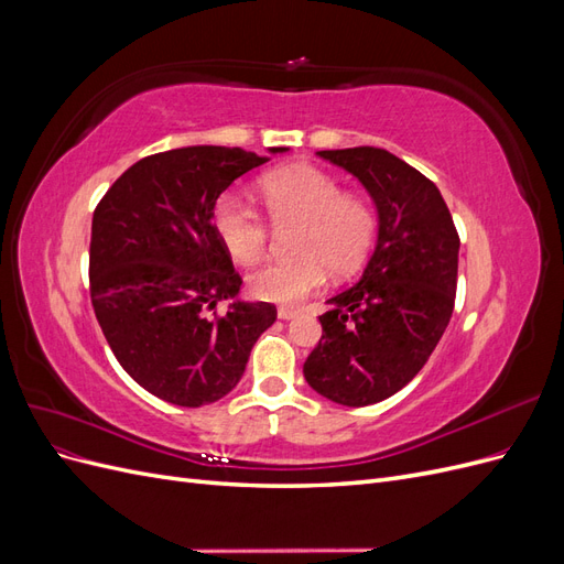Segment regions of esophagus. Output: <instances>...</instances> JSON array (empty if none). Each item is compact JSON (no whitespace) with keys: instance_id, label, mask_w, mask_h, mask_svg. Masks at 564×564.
<instances>
[{"instance_id":"34e87169","label":"esophagus","mask_w":564,"mask_h":564,"mask_svg":"<svg viewBox=\"0 0 564 564\" xmlns=\"http://www.w3.org/2000/svg\"><path fill=\"white\" fill-rule=\"evenodd\" d=\"M299 315L296 308H286V305H282V308H278V317L280 319H294Z\"/></svg>"}]
</instances>
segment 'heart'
<instances>
[{
	"instance_id": "b5f03b06",
	"label": "heart",
	"mask_w": 564,
	"mask_h": 564,
	"mask_svg": "<svg viewBox=\"0 0 564 564\" xmlns=\"http://www.w3.org/2000/svg\"><path fill=\"white\" fill-rule=\"evenodd\" d=\"M263 207L275 226H299L296 261H270L249 275V292L270 303L294 305L327 282L360 268L377 237V214L322 169L294 164L259 181ZM214 230L230 259L249 265L268 245L263 218L247 202L224 195L214 207Z\"/></svg>"
}]
</instances>
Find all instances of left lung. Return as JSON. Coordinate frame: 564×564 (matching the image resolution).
<instances>
[{
	"instance_id": "left-lung-1",
	"label": "left lung",
	"mask_w": 564,
	"mask_h": 564,
	"mask_svg": "<svg viewBox=\"0 0 564 564\" xmlns=\"http://www.w3.org/2000/svg\"><path fill=\"white\" fill-rule=\"evenodd\" d=\"M365 185L377 207V247L362 278L332 296L322 338L303 365L336 404L367 406L412 381L445 334L456 296L458 235L437 185L373 145L319 150Z\"/></svg>"
}]
</instances>
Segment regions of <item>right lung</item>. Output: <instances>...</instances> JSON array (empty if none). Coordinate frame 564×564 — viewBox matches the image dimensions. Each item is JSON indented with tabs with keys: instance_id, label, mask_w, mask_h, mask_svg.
Here are the masks:
<instances>
[{
	"instance_id": "1",
	"label": "right lung",
	"mask_w": 564,
	"mask_h": 564,
	"mask_svg": "<svg viewBox=\"0 0 564 564\" xmlns=\"http://www.w3.org/2000/svg\"><path fill=\"white\" fill-rule=\"evenodd\" d=\"M289 148H268L280 155ZM268 158L242 148L187 145L129 166L91 224L94 313L117 362L152 395L212 404L240 383L272 303L240 301L242 278L214 230L226 187ZM220 300L226 316L209 318Z\"/></svg>"
}]
</instances>
